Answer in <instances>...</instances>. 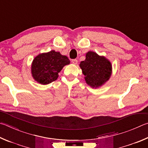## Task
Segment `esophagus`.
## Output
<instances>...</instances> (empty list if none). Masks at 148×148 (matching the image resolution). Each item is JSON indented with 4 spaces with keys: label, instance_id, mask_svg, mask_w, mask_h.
Listing matches in <instances>:
<instances>
[{
    "label": "esophagus",
    "instance_id": "obj_1",
    "mask_svg": "<svg viewBox=\"0 0 148 148\" xmlns=\"http://www.w3.org/2000/svg\"><path fill=\"white\" fill-rule=\"evenodd\" d=\"M72 63H74V64H75V65H76V64L77 63V60H76V59H74V60H72Z\"/></svg>",
    "mask_w": 148,
    "mask_h": 148
}]
</instances>
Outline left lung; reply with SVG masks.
<instances>
[{"label": "left lung", "mask_w": 148, "mask_h": 148, "mask_svg": "<svg viewBox=\"0 0 148 148\" xmlns=\"http://www.w3.org/2000/svg\"><path fill=\"white\" fill-rule=\"evenodd\" d=\"M87 84L92 88H98L109 79L112 73V65L104 56L89 51L86 53L85 61L79 64Z\"/></svg>", "instance_id": "left-lung-1"}]
</instances>
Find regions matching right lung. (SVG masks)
<instances>
[{
    "mask_svg": "<svg viewBox=\"0 0 148 148\" xmlns=\"http://www.w3.org/2000/svg\"><path fill=\"white\" fill-rule=\"evenodd\" d=\"M70 64L66 56L52 50L47 53H40L34 59L31 71L34 79L39 83L47 85L58 79L64 66Z\"/></svg>",
    "mask_w": 148,
    "mask_h": 148,
    "instance_id": "right-lung-1",
    "label": "right lung"
}]
</instances>
